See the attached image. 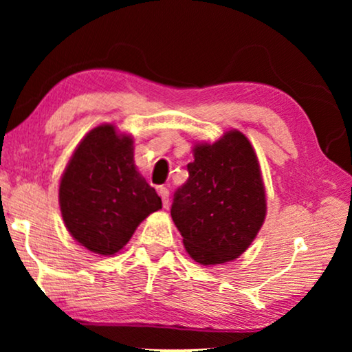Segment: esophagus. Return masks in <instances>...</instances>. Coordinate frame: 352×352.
Segmentation results:
<instances>
[{
	"label": "esophagus",
	"mask_w": 352,
	"mask_h": 352,
	"mask_svg": "<svg viewBox=\"0 0 352 352\" xmlns=\"http://www.w3.org/2000/svg\"><path fill=\"white\" fill-rule=\"evenodd\" d=\"M157 190H158V195L162 197L163 206H165V208H168V205H170V190H168L166 187H163V186L158 187Z\"/></svg>",
	"instance_id": "esophagus-1"
}]
</instances>
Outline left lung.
Segmentation results:
<instances>
[{
    "instance_id": "1",
    "label": "left lung",
    "mask_w": 352,
    "mask_h": 352,
    "mask_svg": "<svg viewBox=\"0 0 352 352\" xmlns=\"http://www.w3.org/2000/svg\"><path fill=\"white\" fill-rule=\"evenodd\" d=\"M189 179L176 190L171 218L194 261L211 266L239 258L266 218V194L252 144L237 129L194 146Z\"/></svg>"
}]
</instances>
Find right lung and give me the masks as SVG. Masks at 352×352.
I'll return each mask as SVG.
<instances>
[{
  "instance_id": "right-lung-1",
  "label": "right lung",
  "mask_w": 352,
  "mask_h": 352,
  "mask_svg": "<svg viewBox=\"0 0 352 352\" xmlns=\"http://www.w3.org/2000/svg\"><path fill=\"white\" fill-rule=\"evenodd\" d=\"M59 205L72 237L96 254H115L162 199L134 165L133 138L100 124L81 139L59 186Z\"/></svg>"
}]
</instances>
